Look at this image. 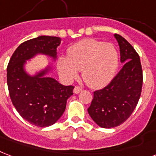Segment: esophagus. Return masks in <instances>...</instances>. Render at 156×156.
Masks as SVG:
<instances>
[{"label":"esophagus","instance_id":"34e87169","mask_svg":"<svg viewBox=\"0 0 156 156\" xmlns=\"http://www.w3.org/2000/svg\"><path fill=\"white\" fill-rule=\"evenodd\" d=\"M81 91H82L81 87H79V86H76V87H74V89H73V93H76V94H78V93H80Z\"/></svg>","mask_w":156,"mask_h":156}]
</instances>
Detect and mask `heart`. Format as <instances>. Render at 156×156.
<instances>
[{"label":"heart","mask_w":156,"mask_h":156,"mask_svg":"<svg viewBox=\"0 0 156 156\" xmlns=\"http://www.w3.org/2000/svg\"><path fill=\"white\" fill-rule=\"evenodd\" d=\"M68 58L60 57L57 67L59 73L66 80L78 77L83 71V78L92 88L107 86L115 76L119 64V55L112 44L93 39L75 43L68 49Z\"/></svg>","instance_id":"obj_1"}]
</instances>
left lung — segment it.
I'll use <instances>...</instances> for the list:
<instances>
[{
    "label": "left lung",
    "instance_id": "1",
    "mask_svg": "<svg viewBox=\"0 0 156 156\" xmlns=\"http://www.w3.org/2000/svg\"><path fill=\"white\" fill-rule=\"evenodd\" d=\"M114 36L124 65L108 85L93 92V101L87 108L92 119L102 128L116 127L126 122L136 107L142 89L139 55L123 37L117 34Z\"/></svg>",
    "mask_w": 156,
    "mask_h": 156
}]
</instances>
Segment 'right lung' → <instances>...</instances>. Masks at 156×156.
<instances>
[{
    "label": "right lung",
    "mask_w": 156,
    "mask_h": 156,
    "mask_svg": "<svg viewBox=\"0 0 156 156\" xmlns=\"http://www.w3.org/2000/svg\"><path fill=\"white\" fill-rule=\"evenodd\" d=\"M58 37L39 36L20 44L7 66V86L14 107L32 125L46 127L55 124L65 111L67 100L74 87L63 86L52 78L44 77L49 69L31 77L24 70L25 60L36 54L56 58Z\"/></svg>",
    "instance_id": "obj_1"
}]
</instances>
